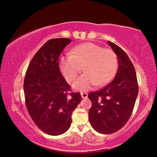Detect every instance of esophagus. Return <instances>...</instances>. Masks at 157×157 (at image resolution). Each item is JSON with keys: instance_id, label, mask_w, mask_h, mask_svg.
Masks as SVG:
<instances>
[{"instance_id": "1", "label": "esophagus", "mask_w": 157, "mask_h": 157, "mask_svg": "<svg viewBox=\"0 0 157 157\" xmlns=\"http://www.w3.org/2000/svg\"><path fill=\"white\" fill-rule=\"evenodd\" d=\"M80 94H81V96H82V98H88V94L87 93L82 92Z\"/></svg>"}]
</instances>
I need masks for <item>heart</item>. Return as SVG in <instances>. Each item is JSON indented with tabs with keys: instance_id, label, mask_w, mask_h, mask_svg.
I'll use <instances>...</instances> for the list:
<instances>
[{
	"instance_id": "b5f03b06",
	"label": "heart",
	"mask_w": 157,
	"mask_h": 157,
	"mask_svg": "<svg viewBox=\"0 0 157 157\" xmlns=\"http://www.w3.org/2000/svg\"><path fill=\"white\" fill-rule=\"evenodd\" d=\"M117 65L116 54L112 50L92 42L75 46L70 54L61 56L59 61L61 73L69 82L73 81L83 66L84 73L73 84V88L80 91L107 84L115 76Z\"/></svg>"
}]
</instances>
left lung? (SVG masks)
I'll return each mask as SVG.
<instances>
[{
    "label": "left lung",
    "mask_w": 157,
    "mask_h": 157,
    "mask_svg": "<svg viewBox=\"0 0 157 157\" xmlns=\"http://www.w3.org/2000/svg\"><path fill=\"white\" fill-rule=\"evenodd\" d=\"M117 56L118 67L115 77L100 90L90 93L92 107L89 121L100 134H109L119 130L129 119L138 94V85L134 65L124 51L108 41Z\"/></svg>",
    "instance_id": "1"
}]
</instances>
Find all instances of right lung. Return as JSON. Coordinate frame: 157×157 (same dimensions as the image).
<instances>
[{"instance_id": "right-lung-1", "label": "right lung", "mask_w": 157, "mask_h": 157, "mask_svg": "<svg viewBox=\"0 0 157 157\" xmlns=\"http://www.w3.org/2000/svg\"><path fill=\"white\" fill-rule=\"evenodd\" d=\"M71 42L67 38L47 41L37 51L27 68L23 84L25 104L33 121L51 136L63 134L70 128L71 115L81 101L61 75L59 58Z\"/></svg>"}]
</instances>
